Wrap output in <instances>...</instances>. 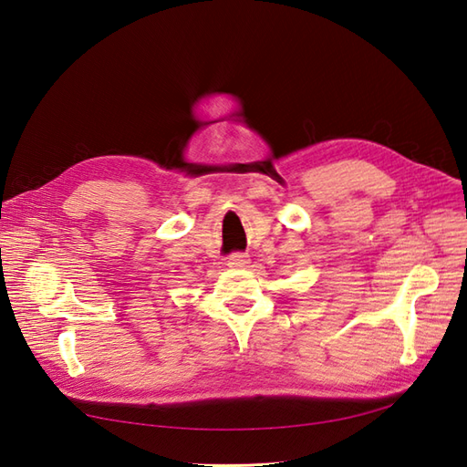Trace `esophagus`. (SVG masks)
Returning a JSON list of instances; mask_svg holds the SVG:
<instances>
[{
	"instance_id": "1",
	"label": "esophagus",
	"mask_w": 467,
	"mask_h": 467,
	"mask_svg": "<svg viewBox=\"0 0 467 467\" xmlns=\"http://www.w3.org/2000/svg\"><path fill=\"white\" fill-rule=\"evenodd\" d=\"M228 265L230 268H245L249 265V255H245V253H234V255L228 257Z\"/></svg>"
}]
</instances>
